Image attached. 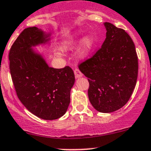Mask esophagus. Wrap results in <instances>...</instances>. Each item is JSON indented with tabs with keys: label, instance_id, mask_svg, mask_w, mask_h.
<instances>
[{
	"label": "esophagus",
	"instance_id": "esophagus-1",
	"mask_svg": "<svg viewBox=\"0 0 151 151\" xmlns=\"http://www.w3.org/2000/svg\"><path fill=\"white\" fill-rule=\"evenodd\" d=\"M74 75H75L76 78H79V77H82L83 74L79 69H74Z\"/></svg>",
	"mask_w": 151,
	"mask_h": 151
}]
</instances>
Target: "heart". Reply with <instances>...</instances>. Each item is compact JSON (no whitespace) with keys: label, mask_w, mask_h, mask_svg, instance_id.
<instances>
[{"label":"heart","mask_w":151,"mask_h":151,"mask_svg":"<svg viewBox=\"0 0 151 151\" xmlns=\"http://www.w3.org/2000/svg\"><path fill=\"white\" fill-rule=\"evenodd\" d=\"M79 42V38L76 36L68 38L62 42L60 46L61 50L62 51H72L77 46ZM94 44V39L92 35L85 36L81 42L80 47L78 51V54L81 58H85L89 55V53L92 50Z\"/></svg>","instance_id":"heart-1"}]
</instances>
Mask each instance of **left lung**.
<instances>
[{
    "mask_svg": "<svg viewBox=\"0 0 151 151\" xmlns=\"http://www.w3.org/2000/svg\"><path fill=\"white\" fill-rule=\"evenodd\" d=\"M106 39L93 57L79 64L88 78V97L96 110L115 112L130 99L138 72L135 44L125 30L104 23Z\"/></svg>",
    "mask_w": 151,
    "mask_h": 151,
    "instance_id": "obj_1",
    "label": "left lung"
}]
</instances>
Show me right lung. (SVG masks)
<instances>
[{"mask_svg":"<svg viewBox=\"0 0 151 151\" xmlns=\"http://www.w3.org/2000/svg\"><path fill=\"white\" fill-rule=\"evenodd\" d=\"M51 34L34 26L25 29L9 52L10 72L18 97L29 112L44 120H56L67 112L75 81L69 67H49L33 47L49 44Z\"/></svg>","mask_w":151,"mask_h":151,"instance_id":"right-lung-1","label":"right lung"}]
</instances>
